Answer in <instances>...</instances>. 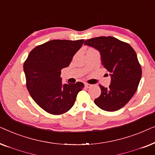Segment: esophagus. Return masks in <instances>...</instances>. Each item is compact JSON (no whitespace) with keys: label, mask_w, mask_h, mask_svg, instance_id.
Listing matches in <instances>:
<instances>
[{"label":"esophagus","mask_w":155,"mask_h":155,"mask_svg":"<svg viewBox=\"0 0 155 155\" xmlns=\"http://www.w3.org/2000/svg\"><path fill=\"white\" fill-rule=\"evenodd\" d=\"M92 86V84H87V83H85L84 84V87H85L86 88H90Z\"/></svg>","instance_id":"obj_1"}]
</instances>
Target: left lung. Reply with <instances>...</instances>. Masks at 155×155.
I'll use <instances>...</instances> for the list:
<instances>
[{
	"instance_id": "left-lung-1",
	"label": "left lung",
	"mask_w": 155,
	"mask_h": 155,
	"mask_svg": "<svg viewBox=\"0 0 155 155\" xmlns=\"http://www.w3.org/2000/svg\"><path fill=\"white\" fill-rule=\"evenodd\" d=\"M84 45L97 49L101 65L109 72V87L99 84L101 95L94 99L97 107L107 111L124 107L136 92L142 76L136 53L128 44L113 37H99L86 40Z\"/></svg>"
}]
</instances>
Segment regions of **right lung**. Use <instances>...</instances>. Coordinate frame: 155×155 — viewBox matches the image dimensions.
Listing matches in <instances>:
<instances>
[{"instance_id": "obj_1", "label": "right lung", "mask_w": 155, "mask_h": 155, "mask_svg": "<svg viewBox=\"0 0 155 155\" xmlns=\"http://www.w3.org/2000/svg\"><path fill=\"white\" fill-rule=\"evenodd\" d=\"M84 39H55L35 47L24 63L27 87L31 97L48 113L59 115L71 109L84 84L63 83L61 70L69 66Z\"/></svg>"}]
</instances>
